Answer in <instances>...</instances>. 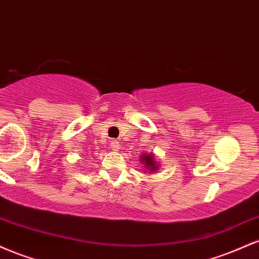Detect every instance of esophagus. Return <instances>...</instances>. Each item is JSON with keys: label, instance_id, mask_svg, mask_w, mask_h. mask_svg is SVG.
Segmentation results:
<instances>
[{"label": "esophagus", "instance_id": "1", "mask_svg": "<svg viewBox=\"0 0 259 259\" xmlns=\"http://www.w3.org/2000/svg\"><path fill=\"white\" fill-rule=\"evenodd\" d=\"M111 147H112V150H114V151L118 150V141H117V140H113V141H111Z\"/></svg>", "mask_w": 259, "mask_h": 259}]
</instances>
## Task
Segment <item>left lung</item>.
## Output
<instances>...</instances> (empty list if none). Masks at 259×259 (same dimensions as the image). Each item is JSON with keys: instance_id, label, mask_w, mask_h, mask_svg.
<instances>
[{"instance_id": "left-lung-1", "label": "left lung", "mask_w": 259, "mask_h": 259, "mask_svg": "<svg viewBox=\"0 0 259 259\" xmlns=\"http://www.w3.org/2000/svg\"><path fill=\"white\" fill-rule=\"evenodd\" d=\"M142 162H145V165H146V167L150 169V171H153V170H156L157 168V165H156V162H154L153 160V157H152V154H142Z\"/></svg>"}]
</instances>
